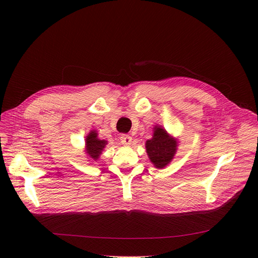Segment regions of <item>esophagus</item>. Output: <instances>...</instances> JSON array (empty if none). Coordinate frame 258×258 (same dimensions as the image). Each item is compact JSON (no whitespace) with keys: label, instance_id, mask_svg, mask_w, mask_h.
I'll return each mask as SVG.
<instances>
[{"label":"esophagus","instance_id":"1","mask_svg":"<svg viewBox=\"0 0 258 258\" xmlns=\"http://www.w3.org/2000/svg\"><path fill=\"white\" fill-rule=\"evenodd\" d=\"M120 142L122 145H130L132 142V138L129 135H121L120 136Z\"/></svg>","mask_w":258,"mask_h":258}]
</instances>
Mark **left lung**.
I'll use <instances>...</instances> for the list:
<instances>
[{
  "instance_id": "8db88e82",
  "label": "left lung",
  "mask_w": 258,
  "mask_h": 258,
  "mask_svg": "<svg viewBox=\"0 0 258 258\" xmlns=\"http://www.w3.org/2000/svg\"><path fill=\"white\" fill-rule=\"evenodd\" d=\"M176 141L165 129L156 127L153 139L146 141V153L156 168H163L172 160L176 152Z\"/></svg>"
}]
</instances>
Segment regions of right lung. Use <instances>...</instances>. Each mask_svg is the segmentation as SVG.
<instances>
[{"mask_svg":"<svg viewBox=\"0 0 258 258\" xmlns=\"http://www.w3.org/2000/svg\"><path fill=\"white\" fill-rule=\"evenodd\" d=\"M106 144L107 143L104 140L98 139V135L95 131H91L86 138V151L93 160H97L99 158L101 152L103 151Z\"/></svg>","mask_w":258,"mask_h":258,"instance_id":"add662e5","label":"right lung"}]
</instances>
